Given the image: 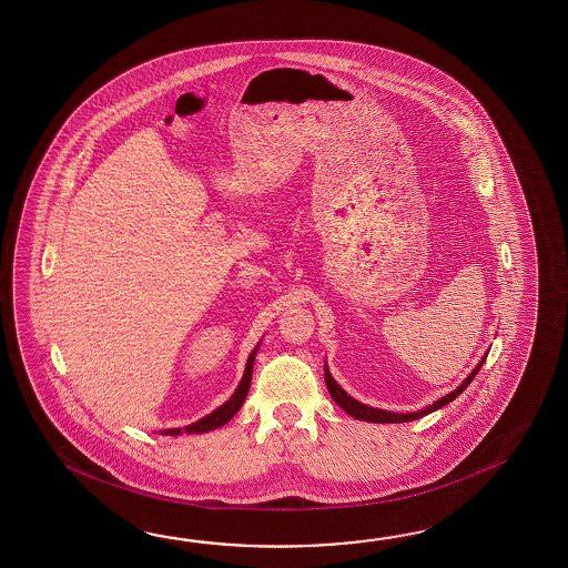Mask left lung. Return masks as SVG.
I'll list each match as a JSON object with an SVG mask.
<instances>
[{"label": "left lung", "instance_id": "8db88e82", "mask_svg": "<svg viewBox=\"0 0 568 568\" xmlns=\"http://www.w3.org/2000/svg\"><path fill=\"white\" fill-rule=\"evenodd\" d=\"M487 359V355L483 357L481 362L477 363V367L473 369L471 374L467 375V379L460 384L457 389H453L450 394L447 396H443L440 399H436L433 402L430 406H426L420 412H408V414H396V412H387V410H377V408H372V406H365L362 402H357L355 398H351L347 396V392L343 389V387L338 386L337 382L333 379V375L328 372V367L325 365V382L326 387H328V394H331V398L337 402L338 406L343 408V410L347 412L349 416L353 418H357V420H365V423H379V424H392V423H412V420H418V418H423L426 414H430V412L438 410V408H443V406H447L448 402H453V399L459 396L460 392L465 389V387L469 386L473 382V377L479 374V369H481L483 363Z\"/></svg>", "mask_w": 568, "mask_h": 568}]
</instances>
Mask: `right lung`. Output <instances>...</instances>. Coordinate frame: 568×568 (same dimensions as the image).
<instances>
[{"instance_id": "add662e5", "label": "right lung", "mask_w": 568, "mask_h": 568, "mask_svg": "<svg viewBox=\"0 0 568 568\" xmlns=\"http://www.w3.org/2000/svg\"><path fill=\"white\" fill-rule=\"evenodd\" d=\"M257 347H260V345H257ZM257 347H255V349L250 353V357H247L245 372H243L240 386H237V389L233 392V396H231L223 406H219L217 410L206 414L205 418H201V420H196V423L189 424V426H184V428H169V430H162V435L176 436L182 435V433H186V435H201V433L215 430L219 426L230 423L231 418H233V416L237 414V410L242 408V404L245 402V396H247V392H250V386H252V369H254V359L255 353H257Z\"/></svg>"}]
</instances>
